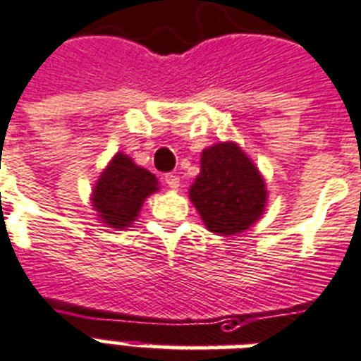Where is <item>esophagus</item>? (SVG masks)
Segmentation results:
<instances>
[{"label": "esophagus", "mask_w": 361, "mask_h": 361, "mask_svg": "<svg viewBox=\"0 0 361 361\" xmlns=\"http://www.w3.org/2000/svg\"><path fill=\"white\" fill-rule=\"evenodd\" d=\"M166 184L169 186V188L177 190L178 186H180V178L177 177V175H173V173H167L166 175Z\"/></svg>", "instance_id": "1"}]
</instances>
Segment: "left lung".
<instances>
[{
  "mask_svg": "<svg viewBox=\"0 0 361 361\" xmlns=\"http://www.w3.org/2000/svg\"><path fill=\"white\" fill-rule=\"evenodd\" d=\"M190 200L209 231L235 235L259 219L267 192L258 169L235 142H219L203 150Z\"/></svg>",
  "mask_w": 361,
  "mask_h": 361,
  "instance_id": "left-lung-1",
  "label": "left lung"
}]
</instances>
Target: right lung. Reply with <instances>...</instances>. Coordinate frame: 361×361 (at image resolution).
Masks as SVG:
<instances>
[{
  "instance_id": "1",
  "label": "right lung",
  "mask_w": 361,
  "mask_h": 361,
  "mask_svg": "<svg viewBox=\"0 0 361 361\" xmlns=\"http://www.w3.org/2000/svg\"><path fill=\"white\" fill-rule=\"evenodd\" d=\"M158 190L150 171L135 166L126 154H116L97 180L92 203L102 222L109 228L124 230L137 219L142 201Z\"/></svg>"
}]
</instances>
